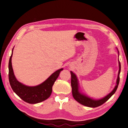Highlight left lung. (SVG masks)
<instances>
[{"label":"left lung","instance_id":"8db88e82","mask_svg":"<svg viewBox=\"0 0 128 128\" xmlns=\"http://www.w3.org/2000/svg\"><path fill=\"white\" fill-rule=\"evenodd\" d=\"M120 71H121V63L119 61V71L118 74V79H117L116 82V85L115 86L114 89L112 90L111 93H109L107 96H106L104 98H101L100 100H94L88 97L85 96V95H83L80 93L79 92V88H78V79L76 74L73 73L72 71H70L71 74V87H72V96L74 98V99L78 102L80 104H82L84 106H85L87 107H92L95 108L97 107L98 106L104 104L106 102L109 98H110L113 94H114L116 90L118 88L119 82H120Z\"/></svg>","mask_w":128,"mask_h":128}]
</instances>
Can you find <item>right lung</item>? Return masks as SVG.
I'll use <instances>...</instances> for the list:
<instances>
[{
    "label": "right lung",
    "mask_w": 128,
    "mask_h": 128,
    "mask_svg": "<svg viewBox=\"0 0 128 128\" xmlns=\"http://www.w3.org/2000/svg\"><path fill=\"white\" fill-rule=\"evenodd\" d=\"M12 54L13 53L9 60L8 78L10 85L14 92L22 100L30 104L40 103L49 98L52 93L54 84L59 76L60 72L63 70V68L54 72L45 82L40 85L32 87L27 86L18 82L15 77L11 62Z\"/></svg>",
    "instance_id": "obj_1"
}]
</instances>
